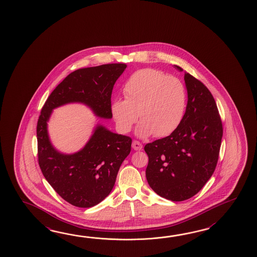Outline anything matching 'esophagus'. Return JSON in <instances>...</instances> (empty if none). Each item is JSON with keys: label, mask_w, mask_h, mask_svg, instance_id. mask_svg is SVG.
Returning a JSON list of instances; mask_svg holds the SVG:
<instances>
[{"label": "esophagus", "mask_w": 257, "mask_h": 257, "mask_svg": "<svg viewBox=\"0 0 257 257\" xmlns=\"http://www.w3.org/2000/svg\"><path fill=\"white\" fill-rule=\"evenodd\" d=\"M132 148H133L135 151H142V144L141 142L133 141V142H132Z\"/></svg>", "instance_id": "obj_1"}]
</instances>
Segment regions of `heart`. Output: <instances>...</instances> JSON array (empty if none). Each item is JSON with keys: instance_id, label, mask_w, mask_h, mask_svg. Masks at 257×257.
Returning a JSON list of instances; mask_svg holds the SVG:
<instances>
[{"instance_id": "heart-1", "label": "heart", "mask_w": 257, "mask_h": 257, "mask_svg": "<svg viewBox=\"0 0 257 257\" xmlns=\"http://www.w3.org/2000/svg\"><path fill=\"white\" fill-rule=\"evenodd\" d=\"M125 100L111 104V114L117 130L128 133L138 118L137 136L164 138L174 133L184 118L186 93L175 77L153 69H142L131 75L123 86Z\"/></svg>"}]
</instances>
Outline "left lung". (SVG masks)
Listing matches in <instances>:
<instances>
[{
    "label": "left lung",
    "instance_id": "obj_1",
    "mask_svg": "<svg viewBox=\"0 0 257 257\" xmlns=\"http://www.w3.org/2000/svg\"><path fill=\"white\" fill-rule=\"evenodd\" d=\"M175 69L183 71L179 66ZM187 104L178 128L144 147L146 178L159 196L184 201L201 190L213 175L223 134L218 107L202 82L185 73Z\"/></svg>",
    "mask_w": 257,
    "mask_h": 257
}]
</instances>
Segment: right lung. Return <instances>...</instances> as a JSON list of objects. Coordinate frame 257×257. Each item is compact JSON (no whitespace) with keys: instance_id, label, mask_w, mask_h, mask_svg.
I'll list each match as a JSON object with an SVG mask.
<instances>
[{"instance_id":"right-lung-1","label":"right lung","mask_w":257,"mask_h":257,"mask_svg":"<svg viewBox=\"0 0 257 257\" xmlns=\"http://www.w3.org/2000/svg\"><path fill=\"white\" fill-rule=\"evenodd\" d=\"M126 68L124 63H113L71 72L50 93L39 115V167L55 191L78 208L93 207L109 195L132 140L97 124L84 147L67 154L52 145L48 122L53 109L71 103L85 104L96 116L111 119L112 90Z\"/></svg>"}]
</instances>
